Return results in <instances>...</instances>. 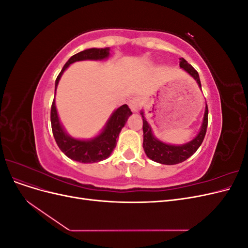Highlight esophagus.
Returning a JSON list of instances; mask_svg holds the SVG:
<instances>
[{"label": "esophagus", "mask_w": 248, "mask_h": 248, "mask_svg": "<svg viewBox=\"0 0 248 248\" xmlns=\"http://www.w3.org/2000/svg\"><path fill=\"white\" fill-rule=\"evenodd\" d=\"M129 108L133 112H137L139 111L140 106H141V101L139 98H133L129 101Z\"/></svg>", "instance_id": "obj_1"}]
</instances>
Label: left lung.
<instances>
[{"mask_svg":"<svg viewBox=\"0 0 248 248\" xmlns=\"http://www.w3.org/2000/svg\"><path fill=\"white\" fill-rule=\"evenodd\" d=\"M180 67L183 68L187 73L191 76L194 79L197 80L200 89H202L201 80L198 71L193 68V67L187 63V61L183 58H180ZM140 115L142 118V131H144V141H142V148L145 150L146 155L150 159L156 161L161 164H177L180 162L185 161L187 158H189L191 155L196 153L199 147L202 145V140L206 136L207 126H208V107L206 104L204 119H202V123L201 126V130L198 133V136L191 140L190 141L186 142L184 145H170L166 144L158 139L154 137L152 132L151 126L147 122V120L144 117V111H140Z\"/></svg>","mask_w":248,"mask_h":248,"instance_id":"obj_1","label":"left lung"}]
</instances>
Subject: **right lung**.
Masks as SVG:
<instances>
[{
	"instance_id": "right-lung-1",
	"label": "right lung",
	"mask_w": 248,
	"mask_h": 248,
	"mask_svg": "<svg viewBox=\"0 0 248 248\" xmlns=\"http://www.w3.org/2000/svg\"><path fill=\"white\" fill-rule=\"evenodd\" d=\"M109 56V47L106 48H88L78 52L72 56L64 65L61 72L56 79L55 88L57 90L59 80L63 72L68 68V66L74 62L85 61V60H106ZM132 114L127 104L117 108L104 127L103 130L91 140H78L70 137L64 130L62 124L60 123L58 111L56 108L55 99L51 104L50 109V122L51 129L56 142L60 150L70 159L82 163H93L107 159L114 151L117 145V139L120 131L127 122V119Z\"/></svg>"
}]
</instances>
